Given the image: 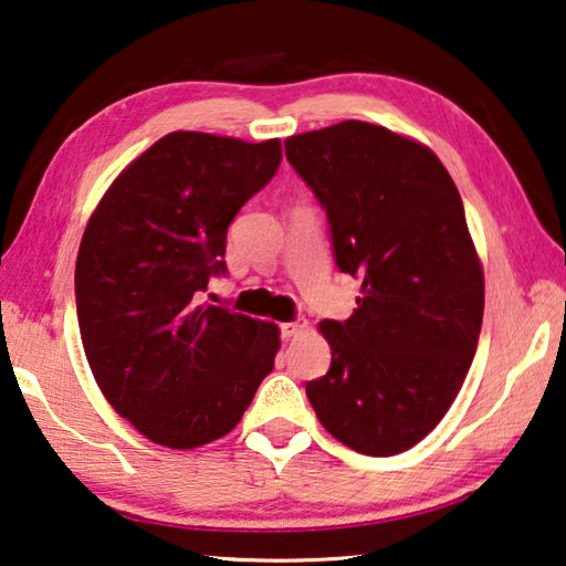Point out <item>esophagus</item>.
I'll list each match as a JSON object with an SVG mask.
<instances>
[{"label": "esophagus", "instance_id": "34e87169", "mask_svg": "<svg viewBox=\"0 0 566 566\" xmlns=\"http://www.w3.org/2000/svg\"><path fill=\"white\" fill-rule=\"evenodd\" d=\"M306 326H310V322H306L304 316H296V318H292V322H284L280 328H282V336L284 338H292L296 334H302Z\"/></svg>", "mask_w": 566, "mask_h": 566}]
</instances>
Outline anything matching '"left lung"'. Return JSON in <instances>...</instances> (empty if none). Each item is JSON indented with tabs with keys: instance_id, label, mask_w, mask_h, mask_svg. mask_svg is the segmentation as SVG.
I'll return each instance as SVG.
<instances>
[{
	"instance_id": "1",
	"label": "left lung",
	"mask_w": 566,
	"mask_h": 566,
	"mask_svg": "<svg viewBox=\"0 0 566 566\" xmlns=\"http://www.w3.org/2000/svg\"><path fill=\"white\" fill-rule=\"evenodd\" d=\"M326 210L336 266L361 280L346 322L324 318L316 418L364 455L413 448L453 406L475 356L485 282L453 178L433 150L364 120L284 140Z\"/></svg>"
}]
</instances>
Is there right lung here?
<instances>
[{
	"mask_svg": "<svg viewBox=\"0 0 566 566\" xmlns=\"http://www.w3.org/2000/svg\"><path fill=\"white\" fill-rule=\"evenodd\" d=\"M282 143L178 130L113 180L76 260L91 371L120 418L158 446L228 436L274 368L280 328L200 304L228 274V228L274 178Z\"/></svg>",
	"mask_w": 566,
	"mask_h": 566,
	"instance_id": "add662e5",
	"label": "right lung"
}]
</instances>
